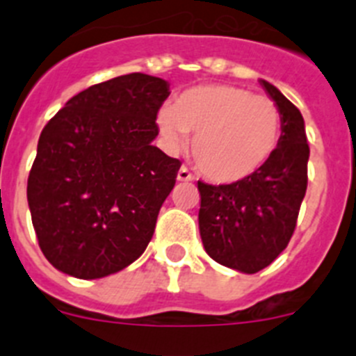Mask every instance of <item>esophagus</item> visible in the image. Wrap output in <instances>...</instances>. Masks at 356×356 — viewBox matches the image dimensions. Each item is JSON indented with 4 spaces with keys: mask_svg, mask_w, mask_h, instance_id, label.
I'll return each mask as SVG.
<instances>
[{
    "mask_svg": "<svg viewBox=\"0 0 356 356\" xmlns=\"http://www.w3.org/2000/svg\"><path fill=\"white\" fill-rule=\"evenodd\" d=\"M178 180H180V181H191V180H193V175H191V171H188L185 165H181V168L178 169Z\"/></svg>",
    "mask_w": 356,
    "mask_h": 356,
    "instance_id": "esophagus-1",
    "label": "esophagus"
}]
</instances>
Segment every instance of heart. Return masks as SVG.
<instances>
[{
    "label": "heart",
    "instance_id": "heart-1",
    "mask_svg": "<svg viewBox=\"0 0 356 356\" xmlns=\"http://www.w3.org/2000/svg\"><path fill=\"white\" fill-rule=\"evenodd\" d=\"M156 122L171 144H181L193 134L197 168L219 184L241 181L264 168L282 135V114L271 97L234 85L185 90L175 108H160Z\"/></svg>",
    "mask_w": 356,
    "mask_h": 356
}]
</instances>
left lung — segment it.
<instances>
[{
    "label": "left lung",
    "mask_w": 356,
    "mask_h": 356,
    "mask_svg": "<svg viewBox=\"0 0 356 356\" xmlns=\"http://www.w3.org/2000/svg\"><path fill=\"white\" fill-rule=\"evenodd\" d=\"M260 83L282 114V135L269 162L234 184L197 181L205 251L221 266L248 275L269 266L287 248L307 193L310 155L300 110L275 85Z\"/></svg>",
    "instance_id": "1"
}]
</instances>
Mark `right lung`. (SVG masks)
Listing matches in <instances>:
<instances>
[{"label":"right lung","instance_id":"add662e5","mask_svg":"<svg viewBox=\"0 0 356 356\" xmlns=\"http://www.w3.org/2000/svg\"><path fill=\"white\" fill-rule=\"evenodd\" d=\"M168 96L165 80L131 72L72 96L44 127L26 194L58 271L103 278L144 253L181 165L151 144Z\"/></svg>","mask_w":356,"mask_h":356}]
</instances>
